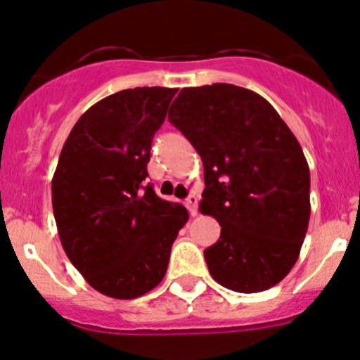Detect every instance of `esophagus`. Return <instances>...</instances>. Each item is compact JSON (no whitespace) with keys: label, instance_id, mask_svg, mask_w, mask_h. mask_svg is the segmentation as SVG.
Masks as SVG:
<instances>
[{"label":"esophagus","instance_id":"obj_1","mask_svg":"<svg viewBox=\"0 0 360 360\" xmlns=\"http://www.w3.org/2000/svg\"><path fill=\"white\" fill-rule=\"evenodd\" d=\"M186 207H188V210H190L191 215H196V212H198V196H196V195L188 196Z\"/></svg>","mask_w":360,"mask_h":360}]
</instances>
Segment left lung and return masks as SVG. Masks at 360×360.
<instances>
[{
	"label": "left lung",
	"instance_id": "obj_1",
	"mask_svg": "<svg viewBox=\"0 0 360 360\" xmlns=\"http://www.w3.org/2000/svg\"><path fill=\"white\" fill-rule=\"evenodd\" d=\"M169 122L202 157L200 210L221 224L203 252L212 278L240 293L278 285L310 217V172L293 132L260 94L221 82L181 89Z\"/></svg>",
	"mask_w": 360,
	"mask_h": 360
}]
</instances>
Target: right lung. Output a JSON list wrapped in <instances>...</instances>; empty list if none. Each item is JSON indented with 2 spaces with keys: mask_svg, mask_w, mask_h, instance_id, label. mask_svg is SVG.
<instances>
[{
  "mask_svg": "<svg viewBox=\"0 0 360 360\" xmlns=\"http://www.w3.org/2000/svg\"><path fill=\"white\" fill-rule=\"evenodd\" d=\"M174 88H134L103 98L70 131L51 181L67 257L100 293L131 300L164 279L188 210L157 196L148 177L151 139Z\"/></svg>",
  "mask_w": 360,
  "mask_h": 360,
  "instance_id": "1",
  "label": "right lung"
}]
</instances>
